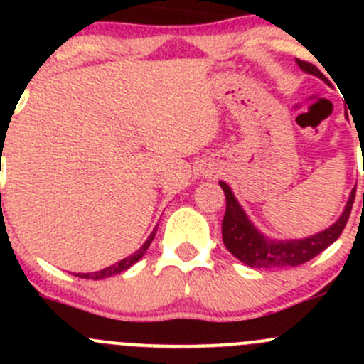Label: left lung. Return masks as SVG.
Masks as SVG:
<instances>
[{
	"instance_id": "obj_1",
	"label": "left lung",
	"mask_w": 364,
	"mask_h": 364,
	"mask_svg": "<svg viewBox=\"0 0 364 364\" xmlns=\"http://www.w3.org/2000/svg\"><path fill=\"white\" fill-rule=\"evenodd\" d=\"M296 63L299 65V68L304 73L318 77L326 84H329L324 73L315 67V65L301 60H296ZM220 186H222L227 199L225 216H223L222 222L223 245H225L227 250L232 253L237 260H241V262L250 267H257V269L296 267L308 262L310 259H314L321 252H324L329 245H333L340 237L341 230H343L345 223L348 220V215H350V209L355 197V188H352L347 204H345L338 220L333 225H329L328 229L321 230V232L314 234V236L303 237V240H273V237L264 236L253 225V222L248 218L245 209L237 203L236 196L232 193L230 186L223 181H220Z\"/></svg>"
}]
</instances>
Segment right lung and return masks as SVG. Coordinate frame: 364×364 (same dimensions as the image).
Returning <instances> with one entry per match:
<instances>
[{
  "label": "right lung",
  "instance_id": "right-lung-1",
  "mask_svg": "<svg viewBox=\"0 0 364 364\" xmlns=\"http://www.w3.org/2000/svg\"><path fill=\"white\" fill-rule=\"evenodd\" d=\"M156 229H159V225H156L155 229H153V232L149 234L148 240L144 241V245H142V247L139 248L137 252H134V253H132V255L124 257V259H121L119 262L112 264V266H109V267H104V269H100V271H95V273H77L75 277L86 278V280H104V278H111V277H114V274L123 273V271H127L128 267L134 266V264L137 262V260L142 259V255H144L146 250H148V248H149L151 241L155 240Z\"/></svg>",
  "mask_w": 364,
  "mask_h": 364
}]
</instances>
